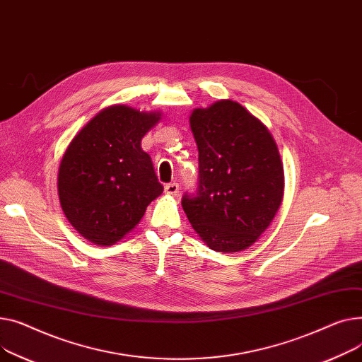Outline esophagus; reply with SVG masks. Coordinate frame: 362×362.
Here are the masks:
<instances>
[{"mask_svg":"<svg viewBox=\"0 0 362 362\" xmlns=\"http://www.w3.org/2000/svg\"><path fill=\"white\" fill-rule=\"evenodd\" d=\"M180 193V185L177 182H171L165 185V194L168 196H177Z\"/></svg>","mask_w":362,"mask_h":362,"instance_id":"esophagus-1","label":"esophagus"}]
</instances>
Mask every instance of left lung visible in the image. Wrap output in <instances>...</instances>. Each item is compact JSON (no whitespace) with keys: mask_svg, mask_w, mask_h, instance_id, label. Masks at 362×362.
<instances>
[{"mask_svg":"<svg viewBox=\"0 0 362 362\" xmlns=\"http://www.w3.org/2000/svg\"><path fill=\"white\" fill-rule=\"evenodd\" d=\"M199 148V191L182 209L200 240L218 252L244 251L270 226L284 200L285 174L267 127L235 100L189 115Z\"/></svg>","mask_w":362,"mask_h":362,"instance_id":"1","label":"left lung"}]
</instances>
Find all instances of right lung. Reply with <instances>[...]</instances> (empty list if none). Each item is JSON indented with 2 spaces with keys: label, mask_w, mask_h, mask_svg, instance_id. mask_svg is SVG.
Returning <instances> with one entry per match:
<instances>
[{
  "label": "right lung",
  "mask_w": 362,
  "mask_h": 362,
  "mask_svg": "<svg viewBox=\"0 0 362 362\" xmlns=\"http://www.w3.org/2000/svg\"><path fill=\"white\" fill-rule=\"evenodd\" d=\"M162 112L112 105L74 136L58 168L64 215L80 235L108 247L132 232L163 187L141 148Z\"/></svg>",
  "instance_id": "add662e5"
}]
</instances>
